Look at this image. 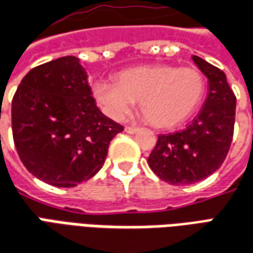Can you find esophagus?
<instances>
[{
  "mask_svg": "<svg viewBox=\"0 0 253 253\" xmlns=\"http://www.w3.org/2000/svg\"><path fill=\"white\" fill-rule=\"evenodd\" d=\"M125 130H126V132H128V134H134V132L138 131L139 128H138V127H135V126H127Z\"/></svg>",
  "mask_w": 253,
  "mask_h": 253,
  "instance_id": "esophagus-1",
  "label": "esophagus"
}]
</instances>
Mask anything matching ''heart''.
<instances>
[{
	"label": "heart",
	"instance_id": "obj_1",
	"mask_svg": "<svg viewBox=\"0 0 253 253\" xmlns=\"http://www.w3.org/2000/svg\"><path fill=\"white\" fill-rule=\"evenodd\" d=\"M94 97L105 114L123 121L139 101L145 121L157 128H171L189 119L206 93V81L199 70L169 64L128 68L116 75V84L97 82Z\"/></svg>",
	"mask_w": 253,
	"mask_h": 253
}]
</instances>
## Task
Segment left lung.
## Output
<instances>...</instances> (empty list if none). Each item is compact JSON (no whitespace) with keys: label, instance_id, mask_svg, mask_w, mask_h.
<instances>
[{"label":"left lung","instance_id":"obj_1","mask_svg":"<svg viewBox=\"0 0 253 253\" xmlns=\"http://www.w3.org/2000/svg\"><path fill=\"white\" fill-rule=\"evenodd\" d=\"M208 79V94L200 114L182 131L162 134L148 164L171 185H190L211 175L222 166L230 148L236 96L225 72L199 56L192 57Z\"/></svg>","mask_w":253,"mask_h":253}]
</instances>
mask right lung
Returning a JSON list of instances; mask_svg holds the SVG:
<instances>
[{
  "instance_id": "add662e5",
  "label": "right lung",
  "mask_w": 253,
  "mask_h": 253,
  "mask_svg": "<svg viewBox=\"0 0 253 253\" xmlns=\"http://www.w3.org/2000/svg\"><path fill=\"white\" fill-rule=\"evenodd\" d=\"M91 94L75 56L38 65L22 79L12 100L13 141L38 179L72 188L101 169L123 126L102 114Z\"/></svg>"
}]
</instances>
